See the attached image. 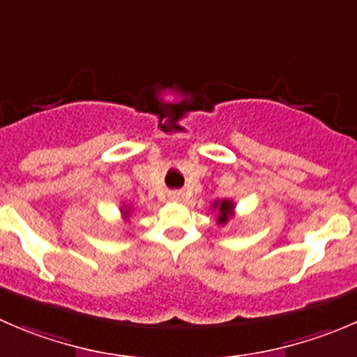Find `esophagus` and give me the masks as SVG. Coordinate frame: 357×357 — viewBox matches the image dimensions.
Returning a JSON list of instances; mask_svg holds the SVG:
<instances>
[{
    "instance_id": "34e87169",
    "label": "esophagus",
    "mask_w": 357,
    "mask_h": 357,
    "mask_svg": "<svg viewBox=\"0 0 357 357\" xmlns=\"http://www.w3.org/2000/svg\"><path fill=\"white\" fill-rule=\"evenodd\" d=\"M171 199L172 200H179V199H181V193H179V192H172L171 193Z\"/></svg>"
}]
</instances>
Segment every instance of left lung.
<instances>
[{
  "label": "left lung",
  "mask_w": 357,
  "mask_h": 357,
  "mask_svg": "<svg viewBox=\"0 0 357 357\" xmlns=\"http://www.w3.org/2000/svg\"><path fill=\"white\" fill-rule=\"evenodd\" d=\"M213 209L218 211V223L220 225H227L228 218L234 216V202L231 200H216L213 204Z\"/></svg>",
  "instance_id": "8db88e82"
}]
</instances>
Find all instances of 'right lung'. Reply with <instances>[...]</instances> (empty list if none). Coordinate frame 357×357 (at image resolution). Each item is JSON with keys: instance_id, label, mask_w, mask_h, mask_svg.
<instances>
[{"instance_id": "add662e5", "label": "right lung", "mask_w": 357, "mask_h": 357, "mask_svg": "<svg viewBox=\"0 0 357 357\" xmlns=\"http://www.w3.org/2000/svg\"><path fill=\"white\" fill-rule=\"evenodd\" d=\"M129 213H130V209H127V207H123V211H122L123 218H129Z\"/></svg>"}]
</instances>
